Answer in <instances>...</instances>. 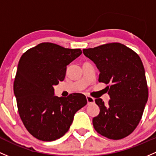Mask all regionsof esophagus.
I'll list each match as a JSON object with an SVG mask.
<instances>
[{
	"instance_id": "esophagus-1",
	"label": "esophagus",
	"mask_w": 156,
	"mask_h": 156,
	"mask_svg": "<svg viewBox=\"0 0 156 156\" xmlns=\"http://www.w3.org/2000/svg\"><path fill=\"white\" fill-rule=\"evenodd\" d=\"M86 100H87L88 104H92V103L94 102V99L91 96H86Z\"/></svg>"
}]
</instances>
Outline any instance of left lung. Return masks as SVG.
Returning <instances> with one entry per match:
<instances>
[{
    "label": "left lung",
    "mask_w": 156,
    "mask_h": 156,
    "mask_svg": "<svg viewBox=\"0 0 156 156\" xmlns=\"http://www.w3.org/2000/svg\"><path fill=\"white\" fill-rule=\"evenodd\" d=\"M100 71L98 81L107 86L110 100L95 99L100 113L92 119L98 133L112 140L127 137L139 124L148 100L145 70L135 52L119 43L83 49Z\"/></svg>",
    "instance_id": "8db88e82"
}]
</instances>
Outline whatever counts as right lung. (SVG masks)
<instances>
[{"label":"right lung","mask_w":156,"mask_h":156,"mask_svg":"<svg viewBox=\"0 0 156 156\" xmlns=\"http://www.w3.org/2000/svg\"><path fill=\"white\" fill-rule=\"evenodd\" d=\"M82 54L42 43L21 57L13 84L20 118L31 135L43 141L62 137L70 128L74 114L87 104L84 94L55 95L54 86L65 80L67 65Z\"/></svg>","instance_id":"add662e5"}]
</instances>
